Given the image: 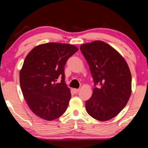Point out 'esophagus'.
<instances>
[{"instance_id":"34e87169","label":"esophagus","mask_w":148,"mask_h":148,"mask_svg":"<svg viewBox=\"0 0 148 148\" xmlns=\"http://www.w3.org/2000/svg\"><path fill=\"white\" fill-rule=\"evenodd\" d=\"M73 90H74V92H75V93H77V92H78L79 91V89H74Z\"/></svg>"}]
</instances>
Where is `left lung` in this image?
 <instances>
[{
    "label": "left lung",
    "instance_id": "8db88e82",
    "mask_svg": "<svg viewBox=\"0 0 148 148\" xmlns=\"http://www.w3.org/2000/svg\"><path fill=\"white\" fill-rule=\"evenodd\" d=\"M79 49L88 62L95 84L86 102L87 112L106 121L116 117L128 102L132 92L131 73L126 61L113 47L101 40L82 44Z\"/></svg>",
    "mask_w": 148,
    "mask_h": 148
}]
</instances>
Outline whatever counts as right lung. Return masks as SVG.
<instances>
[{"instance_id":"obj_1","label":"right lung","mask_w":148,"mask_h":148,"mask_svg":"<svg viewBox=\"0 0 148 148\" xmlns=\"http://www.w3.org/2000/svg\"><path fill=\"white\" fill-rule=\"evenodd\" d=\"M77 51L74 45L49 42L34 47L25 59L20 86L30 109L40 118L52 121L66 110L71 93L64 83V67ZM59 77L62 81L56 83Z\"/></svg>"}]
</instances>
